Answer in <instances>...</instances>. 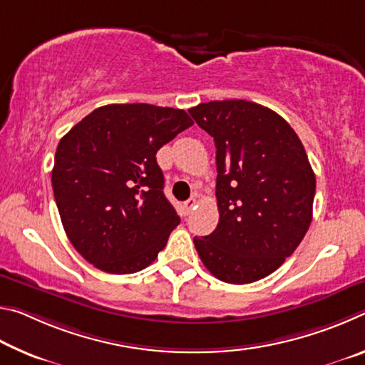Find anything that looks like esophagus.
I'll return each instance as SVG.
<instances>
[{
    "instance_id": "obj_1",
    "label": "esophagus",
    "mask_w": 365,
    "mask_h": 365,
    "mask_svg": "<svg viewBox=\"0 0 365 365\" xmlns=\"http://www.w3.org/2000/svg\"><path fill=\"white\" fill-rule=\"evenodd\" d=\"M183 207H185V212H187V214H190L191 211H193V209L196 207V200H195V197H190L188 201H185Z\"/></svg>"
}]
</instances>
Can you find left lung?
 <instances>
[{
    "mask_svg": "<svg viewBox=\"0 0 365 365\" xmlns=\"http://www.w3.org/2000/svg\"><path fill=\"white\" fill-rule=\"evenodd\" d=\"M214 138L219 224L193 238L202 264L232 285L264 279L298 248L312 220L316 175L298 135L275 110L245 100L188 109Z\"/></svg>",
    "mask_w": 365,
    "mask_h": 365,
    "instance_id": "left-lung-1",
    "label": "left lung"
}]
</instances>
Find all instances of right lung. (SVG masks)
I'll return each instance as SVG.
<instances>
[{"label":"right lung","instance_id":"add662e5","mask_svg":"<svg viewBox=\"0 0 365 365\" xmlns=\"http://www.w3.org/2000/svg\"><path fill=\"white\" fill-rule=\"evenodd\" d=\"M193 125L183 109L108 104L61 138L51 174L61 222L80 255L108 274H135L180 224L156 153Z\"/></svg>","mask_w":365,"mask_h":365}]
</instances>
